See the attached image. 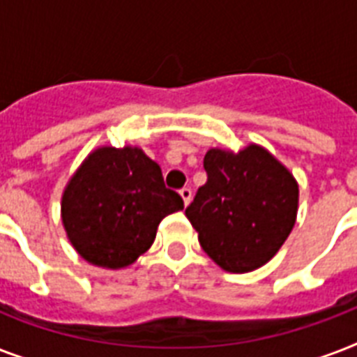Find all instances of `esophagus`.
Masks as SVG:
<instances>
[{
  "instance_id": "34e87169",
  "label": "esophagus",
  "mask_w": 357,
  "mask_h": 357,
  "mask_svg": "<svg viewBox=\"0 0 357 357\" xmlns=\"http://www.w3.org/2000/svg\"><path fill=\"white\" fill-rule=\"evenodd\" d=\"M179 195L183 198L185 206H189L190 200H192V190H190V187H183V189L179 190Z\"/></svg>"
}]
</instances>
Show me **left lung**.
<instances>
[{
    "mask_svg": "<svg viewBox=\"0 0 357 357\" xmlns=\"http://www.w3.org/2000/svg\"><path fill=\"white\" fill-rule=\"evenodd\" d=\"M204 168L206 185L185 209L202 248L224 271L259 268L276 255L296 222V179L257 144L238 153L211 148Z\"/></svg>",
    "mask_w": 357,
    "mask_h": 357,
    "instance_id": "1",
    "label": "left lung"
}]
</instances>
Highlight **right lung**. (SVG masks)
I'll use <instances>...</instances> for the list:
<instances>
[{"mask_svg":"<svg viewBox=\"0 0 357 357\" xmlns=\"http://www.w3.org/2000/svg\"><path fill=\"white\" fill-rule=\"evenodd\" d=\"M183 200L167 189L161 167L137 146H102L81 162L63 192L61 217L85 261L123 268L155 241L157 226Z\"/></svg>","mask_w":357,"mask_h":357,"instance_id":"right-lung-1","label":"right lung"}]
</instances>
